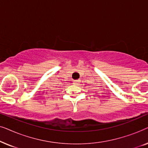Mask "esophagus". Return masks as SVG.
Instances as JSON below:
<instances>
[{
  "mask_svg": "<svg viewBox=\"0 0 148 148\" xmlns=\"http://www.w3.org/2000/svg\"><path fill=\"white\" fill-rule=\"evenodd\" d=\"M79 82V80H75L74 82H73V84L75 85V86H78Z\"/></svg>",
  "mask_w": 148,
  "mask_h": 148,
  "instance_id": "esophagus-1",
  "label": "esophagus"
}]
</instances>
